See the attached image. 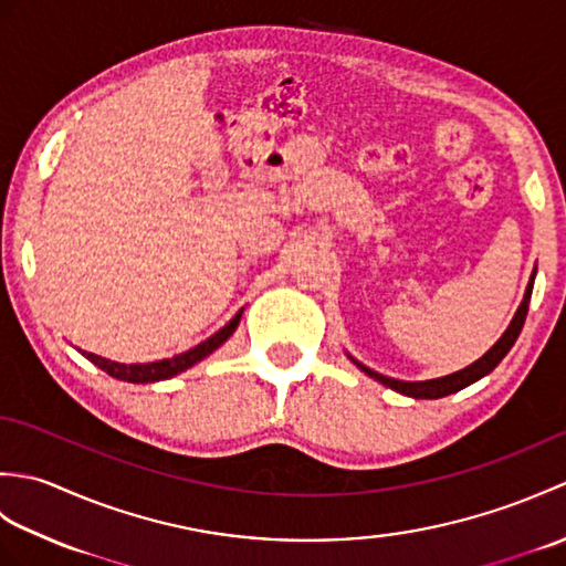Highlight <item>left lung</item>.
<instances>
[{
    "label": "left lung",
    "instance_id": "obj_1",
    "mask_svg": "<svg viewBox=\"0 0 566 566\" xmlns=\"http://www.w3.org/2000/svg\"><path fill=\"white\" fill-rule=\"evenodd\" d=\"M535 272L531 274V282H527L525 286V294H523V302L518 306V311H515L513 321L509 323V328L503 331L501 338L489 347V350L476 359V363L467 365L464 369L460 371H452V375H444V377H438V379H426V381H403V379H394V377H384L379 375V371L365 367L363 363H357V359L353 355H347L353 359V363L365 371L367 377L377 379L379 384H384V387H389L394 391H399L403 396H411V399H442V396H450L454 391H460L464 387H469V384L479 381L482 377H486L489 371H494L499 367V363L503 357L509 355V350L513 347V343L518 340V335L523 331V323H525V316H527V306H531V296H533V284H535Z\"/></svg>",
    "mask_w": 566,
    "mask_h": 566
}]
</instances>
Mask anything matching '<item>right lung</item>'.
<instances>
[{
	"label": "right lung",
	"instance_id": "1",
	"mask_svg": "<svg viewBox=\"0 0 566 566\" xmlns=\"http://www.w3.org/2000/svg\"><path fill=\"white\" fill-rule=\"evenodd\" d=\"M243 311L245 308H240L238 314L231 321H228L221 331H216L211 335V338L195 345L187 353H179V355L167 357V359H155V363H138V365H124V363H114V359H106V357L94 355V353H84L82 350V355L87 357L92 365H97L102 371H106V375L114 377V379H122V381L153 384V381L172 379V377L179 375V371L195 367L197 363H201L203 357H209L213 350H219V347L235 333L238 323H240V316H243Z\"/></svg>",
	"mask_w": 566,
	"mask_h": 566
}]
</instances>
